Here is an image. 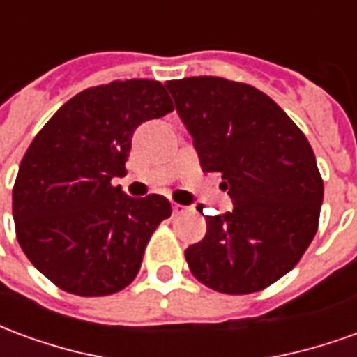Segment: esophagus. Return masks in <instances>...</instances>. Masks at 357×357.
I'll return each instance as SVG.
<instances>
[{
  "label": "esophagus",
  "instance_id": "esophagus-1",
  "mask_svg": "<svg viewBox=\"0 0 357 357\" xmlns=\"http://www.w3.org/2000/svg\"><path fill=\"white\" fill-rule=\"evenodd\" d=\"M172 210H174V214H176V216H179V214L187 212V206H183V204H178V202H174V204H172Z\"/></svg>",
  "mask_w": 357,
  "mask_h": 357
}]
</instances>
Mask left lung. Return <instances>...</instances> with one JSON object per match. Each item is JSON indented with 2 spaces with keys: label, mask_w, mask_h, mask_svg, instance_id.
<instances>
[{
  "label": "left lung",
  "mask_w": 357,
  "mask_h": 357,
  "mask_svg": "<svg viewBox=\"0 0 357 357\" xmlns=\"http://www.w3.org/2000/svg\"><path fill=\"white\" fill-rule=\"evenodd\" d=\"M166 88L202 172L220 174L235 204L224 216H206L204 239L185 250L187 266L212 291H264L300 262L317 233L323 179L312 145L248 84L193 76Z\"/></svg>",
  "instance_id": "left-lung-1"
}]
</instances>
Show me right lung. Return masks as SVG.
<instances>
[{
	"mask_svg": "<svg viewBox=\"0 0 357 357\" xmlns=\"http://www.w3.org/2000/svg\"><path fill=\"white\" fill-rule=\"evenodd\" d=\"M174 110L156 80H114L74 95L38 132L13 187L24 255L59 289L107 296L132 283L151 235L172 206L160 195L132 199L124 176L135 128Z\"/></svg>",
	"mask_w": 357,
	"mask_h": 357,
	"instance_id": "obj_1",
	"label": "right lung"
}]
</instances>
